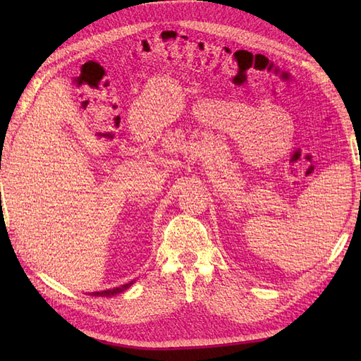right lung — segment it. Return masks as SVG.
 <instances>
[{
	"label": "right lung",
	"instance_id": "add662e5",
	"mask_svg": "<svg viewBox=\"0 0 361 361\" xmlns=\"http://www.w3.org/2000/svg\"><path fill=\"white\" fill-rule=\"evenodd\" d=\"M133 283L134 281L126 283V285H122L120 288H114V289H106V290H101V292H92L90 295H92V297H113V295H117L120 292L126 290L130 285H133Z\"/></svg>",
	"mask_w": 361,
	"mask_h": 361
}]
</instances>
